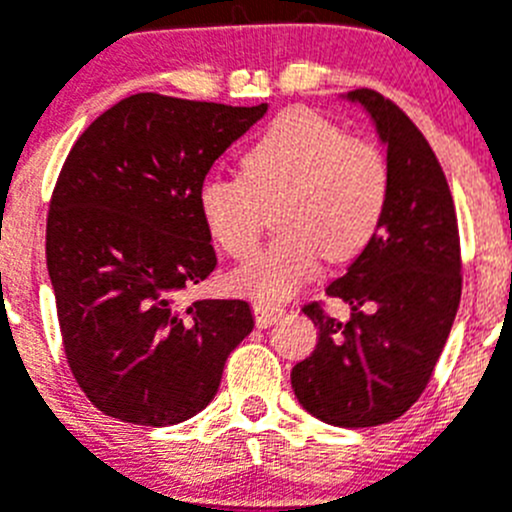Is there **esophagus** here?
I'll use <instances>...</instances> for the list:
<instances>
[{
	"label": "esophagus",
	"mask_w": 512,
	"mask_h": 512,
	"mask_svg": "<svg viewBox=\"0 0 512 512\" xmlns=\"http://www.w3.org/2000/svg\"><path fill=\"white\" fill-rule=\"evenodd\" d=\"M252 312H255L257 327H267L285 315V307L270 305V302H255V305H252Z\"/></svg>",
	"instance_id": "34e87169"
}]
</instances>
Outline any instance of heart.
Here are the masks:
<instances>
[{
    "mask_svg": "<svg viewBox=\"0 0 512 512\" xmlns=\"http://www.w3.org/2000/svg\"><path fill=\"white\" fill-rule=\"evenodd\" d=\"M390 202V167L375 145L312 112L292 109L242 152L240 177L210 175L197 187V207L220 250L252 255L277 207L282 235L232 272L237 292L285 300L320 270L322 255L350 260L380 230Z\"/></svg>",
    "mask_w": 512,
    "mask_h": 512,
    "instance_id": "b5f03b06",
    "label": "heart"
}]
</instances>
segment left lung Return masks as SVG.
<instances>
[{"label":"left lung","instance_id":"8db88e82","mask_svg":"<svg viewBox=\"0 0 512 512\" xmlns=\"http://www.w3.org/2000/svg\"><path fill=\"white\" fill-rule=\"evenodd\" d=\"M388 147L390 202L380 230L320 302L302 307L317 327L310 357L292 367V390L310 415L337 428H375L413 408L428 388L460 305V235L453 195L413 119L375 89L347 92Z\"/></svg>","mask_w":512,"mask_h":512}]
</instances>
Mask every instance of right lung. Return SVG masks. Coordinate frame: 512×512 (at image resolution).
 <instances>
[{
    "label": "right lung",
    "instance_id": "right-lung-1",
    "mask_svg": "<svg viewBox=\"0 0 512 512\" xmlns=\"http://www.w3.org/2000/svg\"><path fill=\"white\" fill-rule=\"evenodd\" d=\"M265 112L140 92L69 150L49 202L47 270L69 370L109 418L165 428L197 415L255 327L245 300L175 297L217 265L197 187Z\"/></svg>",
    "mask_w": 512,
    "mask_h": 512
}]
</instances>
